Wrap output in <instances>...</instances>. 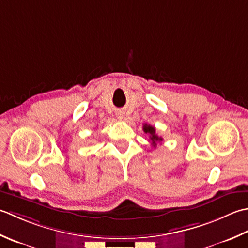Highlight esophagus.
Returning <instances> with one entry per match:
<instances>
[{
    "instance_id": "34e87169",
    "label": "esophagus",
    "mask_w": 248,
    "mask_h": 248,
    "mask_svg": "<svg viewBox=\"0 0 248 248\" xmlns=\"http://www.w3.org/2000/svg\"><path fill=\"white\" fill-rule=\"evenodd\" d=\"M118 118L121 120V119H123V113L122 112H118Z\"/></svg>"
}]
</instances>
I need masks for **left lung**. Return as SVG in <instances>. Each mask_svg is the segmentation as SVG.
I'll return each mask as SVG.
<instances>
[{
    "label": "left lung",
    "mask_w": 248,
    "mask_h": 248,
    "mask_svg": "<svg viewBox=\"0 0 248 248\" xmlns=\"http://www.w3.org/2000/svg\"><path fill=\"white\" fill-rule=\"evenodd\" d=\"M143 131H144L145 134H149L150 135L151 144H152L154 148H155L156 145H157V142H161V141H163V138L159 137V136H157V134H156L154 126L144 124L143 125Z\"/></svg>",
    "instance_id": "8db88e82"
}]
</instances>
